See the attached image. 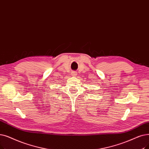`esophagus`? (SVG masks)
Returning a JSON list of instances; mask_svg holds the SVG:
<instances>
[{"label":"esophagus","mask_w":149,"mask_h":149,"mask_svg":"<svg viewBox=\"0 0 149 149\" xmlns=\"http://www.w3.org/2000/svg\"><path fill=\"white\" fill-rule=\"evenodd\" d=\"M71 75H72L73 77H75V75H77V73L75 72H74V71H73V72H71Z\"/></svg>","instance_id":"1"}]
</instances>
